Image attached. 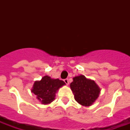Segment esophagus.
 <instances>
[{
	"label": "esophagus",
	"instance_id": "esophagus-1",
	"mask_svg": "<svg viewBox=\"0 0 130 130\" xmlns=\"http://www.w3.org/2000/svg\"><path fill=\"white\" fill-rule=\"evenodd\" d=\"M64 82H65V83L67 85L69 84V80H68V79H64Z\"/></svg>",
	"mask_w": 130,
	"mask_h": 130
}]
</instances>
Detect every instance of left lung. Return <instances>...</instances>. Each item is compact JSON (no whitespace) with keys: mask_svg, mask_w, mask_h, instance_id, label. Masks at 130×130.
<instances>
[{"mask_svg":"<svg viewBox=\"0 0 130 130\" xmlns=\"http://www.w3.org/2000/svg\"><path fill=\"white\" fill-rule=\"evenodd\" d=\"M70 88L74 99L82 106L90 107L99 98L101 88L94 80L88 79L83 75L75 76L70 84Z\"/></svg>","mask_w":130,"mask_h":130,"instance_id":"obj_1","label":"left lung"}]
</instances>
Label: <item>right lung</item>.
I'll list each match as a JSON object with an SVG mask.
<instances>
[{
    "instance_id": "right-lung-1",
    "label": "right lung",
    "mask_w": 130,
    "mask_h": 130,
    "mask_svg": "<svg viewBox=\"0 0 130 130\" xmlns=\"http://www.w3.org/2000/svg\"><path fill=\"white\" fill-rule=\"evenodd\" d=\"M64 85L65 83L62 80L45 75L39 81L34 82L31 92L36 95V98L42 104L48 105L55 101L56 93Z\"/></svg>"
}]
</instances>
